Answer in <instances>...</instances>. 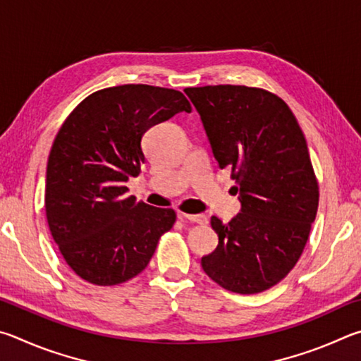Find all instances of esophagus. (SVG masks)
Wrapping results in <instances>:
<instances>
[{
  "label": "esophagus",
  "instance_id": "esophagus-1",
  "mask_svg": "<svg viewBox=\"0 0 361 361\" xmlns=\"http://www.w3.org/2000/svg\"><path fill=\"white\" fill-rule=\"evenodd\" d=\"M180 219L188 220L192 224H198V225H204L207 224V217L203 216V214H180Z\"/></svg>",
  "mask_w": 361,
  "mask_h": 361
}]
</instances>
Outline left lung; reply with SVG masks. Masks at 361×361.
<instances>
[{
    "instance_id": "obj_1",
    "label": "left lung",
    "mask_w": 361,
    "mask_h": 361,
    "mask_svg": "<svg viewBox=\"0 0 361 361\" xmlns=\"http://www.w3.org/2000/svg\"><path fill=\"white\" fill-rule=\"evenodd\" d=\"M185 93L241 201V212L226 225L211 217L219 245L201 267L230 292H264L300 260L317 214L306 137L286 101L263 88L206 85Z\"/></svg>"
}]
</instances>
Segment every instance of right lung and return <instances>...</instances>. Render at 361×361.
Returning a JSON list of instances; mask_svg holds the SVG:
<instances>
[{
  "label": "right lung",
  "instance_id": "right-lung-1",
  "mask_svg": "<svg viewBox=\"0 0 361 361\" xmlns=\"http://www.w3.org/2000/svg\"><path fill=\"white\" fill-rule=\"evenodd\" d=\"M180 92L144 84L98 90L69 114L50 150L46 216L68 267L94 286H117L147 267L176 212L136 201L130 177L145 161L142 136L177 112Z\"/></svg>",
  "mask_w": 361,
  "mask_h": 361
}]
</instances>
